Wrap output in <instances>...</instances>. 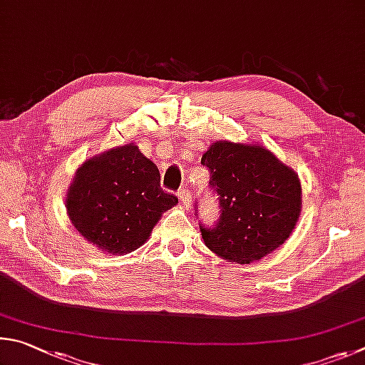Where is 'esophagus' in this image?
<instances>
[{
  "mask_svg": "<svg viewBox=\"0 0 365 365\" xmlns=\"http://www.w3.org/2000/svg\"><path fill=\"white\" fill-rule=\"evenodd\" d=\"M178 197H179V200H181V203H182L184 207H189V203H190V190L189 189H186V187L179 189L178 190Z\"/></svg>",
  "mask_w": 365,
  "mask_h": 365,
  "instance_id": "34e87169",
  "label": "esophagus"
}]
</instances>
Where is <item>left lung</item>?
I'll return each mask as SVG.
<instances>
[{
    "label": "left lung",
    "instance_id": "left-lung-1",
    "mask_svg": "<svg viewBox=\"0 0 365 365\" xmlns=\"http://www.w3.org/2000/svg\"><path fill=\"white\" fill-rule=\"evenodd\" d=\"M220 218L200 225L205 245L231 263L250 264L290 237L302 212L295 171L261 145L218 140L203 153Z\"/></svg>",
    "mask_w": 365,
    "mask_h": 365
}]
</instances>
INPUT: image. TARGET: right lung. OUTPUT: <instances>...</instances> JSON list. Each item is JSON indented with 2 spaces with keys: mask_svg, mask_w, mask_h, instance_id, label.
I'll return each mask as SVG.
<instances>
[{
  "mask_svg": "<svg viewBox=\"0 0 365 365\" xmlns=\"http://www.w3.org/2000/svg\"><path fill=\"white\" fill-rule=\"evenodd\" d=\"M67 212L83 237L102 252L123 255L149 239L178 197L160 187L155 163L126 144L80 166L67 194Z\"/></svg>",
  "mask_w": 365,
  "mask_h": 365,
  "instance_id": "add662e5",
  "label": "right lung"
}]
</instances>
